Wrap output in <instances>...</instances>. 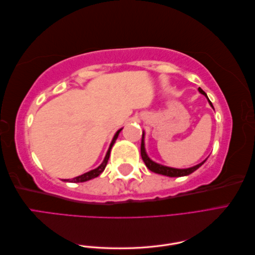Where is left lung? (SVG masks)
<instances>
[{
  "mask_svg": "<svg viewBox=\"0 0 255 255\" xmlns=\"http://www.w3.org/2000/svg\"><path fill=\"white\" fill-rule=\"evenodd\" d=\"M199 92H201L202 95H204V96L207 98L206 94H205V92H204V91H203L201 88H199ZM207 100H208V102H210L211 106H212L213 109H214V106H213L212 102L210 101V99L207 98ZM143 135H144V133L142 134V140H141V146H140V153H141V157H142V160L144 161L145 166L148 167L149 170H151L152 172H155V173H158V174H163V175H167V176H171V177H175V176H184V175H188V174L192 173V172H194V171H196L199 167H201V166H202V165L205 163V160H206V159H205L204 161H202V163H200V164H198V165H196V166H194V167H191V168H187V169H176V168L166 167V166H163V165L156 164L155 161L151 160V159L149 158V156L146 155L145 150H144V141H143Z\"/></svg>",
  "mask_w": 255,
  "mask_h": 255,
  "instance_id": "1",
  "label": "left lung"
}]
</instances>
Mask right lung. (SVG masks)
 <instances>
[{
  "instance_id": "add662e5",
  "label": "right lung",
  "mask_w": 255,
  "mask_h": 255,
  "mask_svg": "<svg viewBox=\"0 0 255 255\" xmlns=\"http://www.w3.org/2000/svg\"><path fill=\"white\" fill-rule=\"evenodd\" d=\"M121 129H122V128H120V129L118 130V132L115 134V136H114V138H113V140H112V143H111V145H110V149H109V151H107L106 155H105V158H104V160L102 161L101 165H100L98 168L94 169V170H91V171H89V172L84 173V174H82V175L76 176V177H74V179H71V180H64V181L80 183V182H85V181H89V180H91V179H95V177H97V176H99L100 174H101V173L104 171V169H105V167H106V165H107V161H109L112 146L114 145L116 139H117V138H118V135H119V133L121 132Z\"/></svg>"
}]
</instances>
